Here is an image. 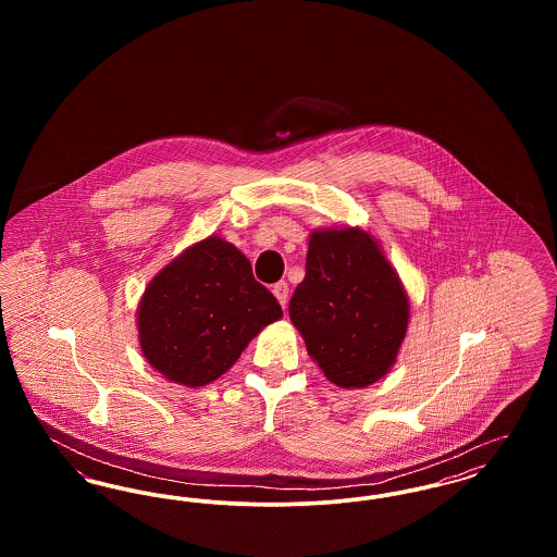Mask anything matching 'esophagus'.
<instances>
[{"label":"esophagus","mask_w":557,"mask_h":557,"mask_svg":"<svg viewBox=\"0 0 557 557\" xmlns=\"http://www.w3.org/2000/svg\"><path fill=\"white\" fill-rule=\"evenodd\" d=\"M288 284L286 282H277V284H273V294H275V298L280 300V305L286 309V305H288Z\"/></svg>","instance_id":"obj_1"}]
</instances>
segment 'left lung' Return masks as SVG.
<instances>
[{
	"instance_id": "1",
	"label": "left lung",
	"mask_w": 557,
	"mask_h": 557,
	"mask_svg": "<svg viewBox=\"0 0 557 557\" xmlns=\"http://www.w3.org/2000/svg\"><path fill=\"white\" fill-rule=\"evenodd\" d=\"M288 311L311 359L341 388H366L384 377L409 325L397 269L361 227L311 232L307 273Z\"/></svg>"
}]
</instances>
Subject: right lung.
Returning a JSON list of instances; mask_svg holds the SVG:
<instances>
[{
  "instance_id": "right-lung-1",
  "label": "right lung",
  "mask_w": 557,
  "mask_h": 557,
  "mask_svg": "<svg viewBox=\"0 0 557 557\" xmlns=\"http://www.w3.org/2000/svg\"><path fill=\"white\" fill-rule=\"evenodd\" d=\"M282 315L238 248L209 236L187 246L146 286L137 305L139 348L169 382L198 388L230 370Z\"/></svg>"
}]
</instances>
